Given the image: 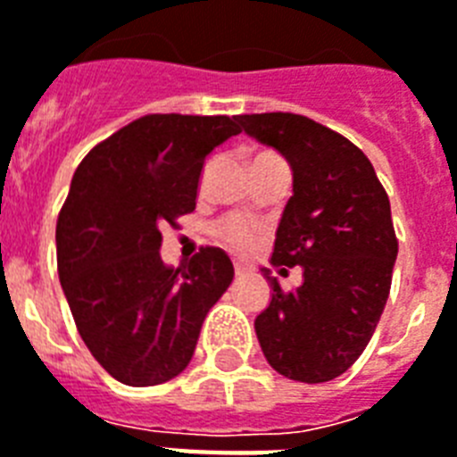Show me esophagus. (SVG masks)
Here are the masks:
<instances>
[{
  "mask_svg": "<svg viewBox=\"0 0 457 457\" xmlns=\"http://www.w3.org/2000/svg\"><path fill=\"white\" fill-rule=\"evenodd\" d=\"M235 274H237V279H239V277L248 274V267L241 265V262H235Z\"/></svg>",
  "mask_w": 457,
  "mask_h": 457,
  "instance_id": "esophagus-1",
  "label": "esophagus"
}]
</instances>
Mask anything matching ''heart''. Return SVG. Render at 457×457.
<instances>
[{
	"label": "heart",
	"instance_id": "heart-1",
	"mask_svg": "<svg viewBox=\"0 0 457 457\" xmlns=\"http://www.w3.org/2000/svg\"><path fill=\"white\" fill-rule=\"evenodd\" d=\"M265 157H274V154H267V152H261V154H255V159H265ZM253 159V162H255ZM218 237L225 246H229L237 253H244V251H251L255 246V241H258V229L251 225L244 218H228V220H222L218 225Z\"/></svg>",
	"mask_w": 457,
	"mask_h": 457
}]
</instances>
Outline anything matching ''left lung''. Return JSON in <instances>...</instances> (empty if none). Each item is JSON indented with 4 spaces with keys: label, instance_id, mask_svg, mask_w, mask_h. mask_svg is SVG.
Returning a JSON list of instances; mask_svg holds the SVG:
<instances>
[{
    "label": "left lung",
    "instance_id": "left-lung-1",
    "mask_svg": "<svg viewBox=\"0 0 457 457\" xmlns=\"http://www.w3.org/2000/svg\"><path fill=\"white\" fill-rule=\"evenodd\" d=\"M237 121L291 166L293 196L272 265L303 267V284L291 293L262 270L272 300L255 317V336L277 373L328 383L366 350L387 303L399 251L387 192L357 145L303 114H239Z\"/></svg>",
    "mask_w": 457,
    "mask_h": 457
}]
</instances>
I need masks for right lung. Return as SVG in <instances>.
<instances>
[{
	"mask_svg": "<svg viewBox=\"0 0 457 457\" xmlns=\"http://www.w3.org/2000/svg\"><path fill=\"white\" fill-rule=\"evenodd\" d=\"M239 133L237 117L147 114L81 159L55 225L58 277L77 331L124 385L176 378L235 267L202 248L178 270L162 262V225L190 213L204 162Z\"/></svg>",
	"mask_w": 457,
	"mask_h": 457,
	"instance_id": "obj_1",
	"label": "right lung"
}]
</instances>
